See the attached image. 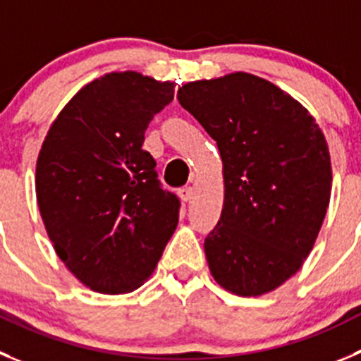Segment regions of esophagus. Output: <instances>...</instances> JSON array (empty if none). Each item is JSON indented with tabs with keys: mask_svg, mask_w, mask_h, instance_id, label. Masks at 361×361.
I'll return each instance as SVG.
<instances>
[{
	"mask_svg": "<svg viewBox=\"0 0 361 361\" xmlns=\"http://www.w3.org/2000/svg\"><path fill=\"white\" fill-rule=\"evenodd\" d=\"M192 196H194V187H190V185H188V187L180 188L181 201H185V203H187V201L192 200Z\"/></svg>",
	"mask_w": 361,
	"mask_h": 361,
	"instance_id": "34e87169",
	"label": "esophagus"
}]
</instances>
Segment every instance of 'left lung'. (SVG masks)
Returning a JSON list of instances; mask_svg holds the SVG:
<instances>
[{"label": "left lung", "instance_id": "left-lung-1", "mask_svg": "<svg viewBox=\"0 0 361 361\" xmlns=\"http://www.w3.org/2000/svg\"><path fill=\"white\" fill-rule=\"evenodd\" d=\"M178 101L217 142L224 207L204 238L215 281L262 295L301 269L324 221L331 161L308 110L247 73L190 82Z\"/></svg>", "mask_w": 361, "mask_h": 361}]
</instances>
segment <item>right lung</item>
Listing matches in <instances>:
<instances>
[{
	"label": "right lung",
	"instance_id": "obj_1",
	"mask_svg": "<svg viewBox=\"0 0 361 361\" xmlns=\"http://www.w3.org/2000/svg\"><path fill=\"white\" fill-rule=\"evenodd\" d=\"M174 97L171 82L133 71L83 87L49 128L35 190L56 255L83 285L126 294L157 267L176 230L180 200L142 149L154 114Z\"/></svg>",
	"mask_w": 361,
	"mask_h": 361
}]
</instances>
